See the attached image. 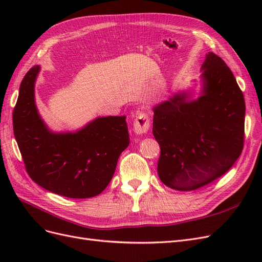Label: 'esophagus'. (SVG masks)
Here are the masks:
<instances>
[{"label":"esophagus","instance_id":"1","mask_svg":"<svg viewBox=\"0 0 262 262\" xmlns=\"http://www.w3.org/2000/svg\"><path fill=\"white\" fill-rule=\"evenodd\" d=\"M150 126V118L145 112H139L134 118L133 129L137 134L146 133Z\"/></svg>","mask_w":262,"mask_h":262}]
</instances>
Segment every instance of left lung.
Segmentation results:
<instances>
[{
  "label": "left lung",
  "mask_w": 262,
  "mask_h": 262,
  "mask_svg": "<svg viewBox=\"0 0 262 262\" xmlns=\"http://www.w3.org/2000/svg\"><path fill=\"white\" fill-rule=\"evenodd\" d=\"M202 69V96L186 101V95H177L154 108L158 176L178 191H192L223 176L244 147L245 99L233 72L213 52Z\"/></svg>",
  "instance_id": "left-lung-1"
}]
</instances>
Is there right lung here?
I'll return each instance as SVG.
<instances>
[{
	"label": "right lung",
	"mask_w": 262,
	"mask_h": 262,
	"mask_svg": "<svg viewBox=\"0 0 262 262\" xmlns=\"http://www.w3.org/2000/svg\"><path fill=\"white\" fill-rule=\"evenodd\" d=\"M39 67L24 76L13 112L14 136L29 177L37 185L72 199L101 193L130 140L125 117L97 118L76 133L50 132L35 105Z\"/></svg>",
	"instance_id": "add662e5"
}]
</instances>
